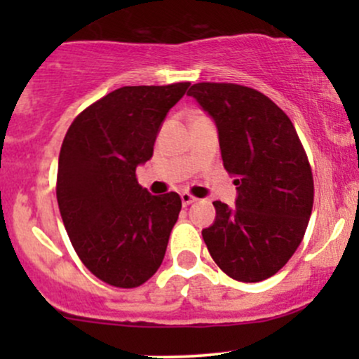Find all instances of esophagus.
Returning <instances> with one entry per match:
<instances>
[{"mask_svg": "<svg viewBox=\"0 0 359 359\" xmlns=\"http://www.w3.org/2000/svg\"><path fill=\"white\" fill-rule=\"evenodd\" d=\"M180 199H182V204H184V208H187V205H191L192 203H196V197L194 196H191V194L189 192H182L180 194Z\"/></svg>", "mask_w": 359, "mask_h": 359, "instance_id": "1", "label": "esophagus"}]
</instances>
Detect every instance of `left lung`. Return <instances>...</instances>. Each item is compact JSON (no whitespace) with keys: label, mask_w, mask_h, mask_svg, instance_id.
<instances>
[{"label":"left lung","mask_w":359,"mask_h":359,"mask_svg":"<svg viewBox=\"0 0 359 359\" xmlns=\"http://www.w3.org/2000/svg\"><path fill=\"white\" fill-rule=\"evenodd\" d=\"M187 96L212 118L224 168L236 175L233 208L216 201L203 229L217 266L238 282H262L290 259L306 234L314 180L297 131L258 90L199 82Z\"/></svg>","instance_id":"left-lung-1"}]
</instances>
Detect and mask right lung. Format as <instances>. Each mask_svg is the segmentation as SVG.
<instances>
[{
  "label": "right lung",
  "instance_id": "obj_1",
  "mask_svg": "<svg viewBox=\"0 0 359 359\" xmlns=\"http://www.w3.org/2000/svg\"><path fill=\"white\" fill-rule=\"evenodd\" d=\"M125 86L74 119L59 155L57 203L81 262L109 285L133 288L162 265L179 194L151 196L137 167L154 155L168 111L189 88Z\"/></svg>",
  "mask_w": 359,
  "mask_h": 359
}]
</instances>
